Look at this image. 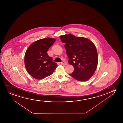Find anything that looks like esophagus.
<instances>
[{
	"label": "esophagus",
	"instance_id": "34e87169",
	"mask_svg": "<svg viewBox=\"0 0 123 123\" xmlns=\"http://www.w3.org/2000/svg\"><path fill=\"white\" fill-rule=\"evenodd\" d=\"M61 64L63 65H65V66L67 65V63L66 61H62V62H61Z\"/></svg>",
	"mask_w": 123,
	"mask_h": 123
}]
</instances>
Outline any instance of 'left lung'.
I'll use <instances>...</instances> for the list:
<instances>
[{
    "label": "left lung",
    "instance_id": "1",
    "mask_svg": "<svg viewBox=\"0 0 123 123\" xmlns=\"http://www.w3.org/2000/svg\"><path fill=\"white\" fill-rule=\"evenodd\" d=\"M74 71L69 75L78 81L88 80L94 74L98 64L96 47L90 40L68 34L60 36Z\"/></svg>",
    "mask_w": 123,
    "mask_h": 123
}]
</instances>
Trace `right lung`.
I'll list each match as a JSON object with an SVG mask.
<instances>
[{
    "label": "right lung",
    "instance_id": "add662e5",
    "mask_svg": "<svg viewBox=\"0 0 123 123\" xmlns=\"http://www.w3.org/2000/svg\"><path fill=\"white\" fill-rule=\"evenodd\" d=\"M55 39L47 37L32 43L25 55L24 63L27 72L36 79H43L53 74L57 67L47 50L55 42Z\"/></svg>",
    "mask_w": 123,
    "mask_h": 123
}]
</instances>
